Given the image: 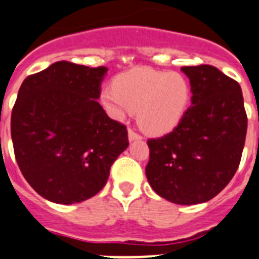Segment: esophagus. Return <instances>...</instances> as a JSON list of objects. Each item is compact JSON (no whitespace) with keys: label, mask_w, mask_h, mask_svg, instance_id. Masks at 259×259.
<instances>
[{"label":"esophagus","mask_w":259,"mask_h":259,"mask_svg":"<svg viewBox=\"0 0 259 259\" xmlns=\"http://www.w3.org/2000/svg\"><path fill=\"white\" fill-rule=\"evenodd\" d=\"M128 139H130V141H132V140H141V135H139L138 132H135L134 130H131V128H130V130H128Z\"/></svg>","instance_id":"34e87169"}]
</instances>
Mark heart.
Returning a JSON list of instances; mask_svg holds the SVG:
<instances>
[{
	"label": "heart",
	"mask_w": 259,
	"mask_h": 259,
	"mask_svg": "<svg viewBox=\"0 0 259 259\" xmlns=\"http://www.w3.org/2000/svg\"><path fill=\"white\" fill-rule=\"evenodd\" d=\"M101 99L116 119L138 111L141 130L158 136L180 124L191 102V85L180 72L140 66L119 74Z\"/></svg>",
	"instance_id": "1"
}]
</instances>
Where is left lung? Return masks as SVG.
Returning <instances> with one entry per match:
<instances>
[{"mask_svg":"<svg viewBox=\"0 0 259 259\" xmlns=\"http://www.w3.org/2000/svg\"><path fill=\"white\" fill-rule=\"evenodd\" d=\"M182 72L193 106L173 131L148 140L145 174L169 202L198 204L218 195L237 171L247 116L237 81L212 65L182 66Z\"/></svg>","mask_w":259,"mask_h":259,"instance_id":"8db88e82","label":"left lung"}]
</instances>
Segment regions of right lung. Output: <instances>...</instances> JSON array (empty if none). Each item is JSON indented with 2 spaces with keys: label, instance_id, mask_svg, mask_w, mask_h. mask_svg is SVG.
<instances>
[{
  "label": "right lung",
  "instance_id": "obj_1",
  "mask_svg": "<svg viewBox=\"0 0 259 259\" xmlns=\"http://www.w3.org/2000/svg\"><path fill=\"white\" fill-rule=\"evenodd\" d=\"M107 68L57 61L26 77L12 111L15 160L30 186L59 204L98 194L128 147L127 127L97 102Z\"/></svg>",
  "mask_w": 259,
  "mask_h": 259
}]
</instances>
